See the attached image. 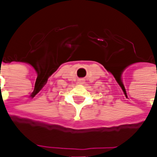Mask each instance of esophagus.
I'll use <instances>...</instances> for the list:
<instances>
[{
  "label": "esophagus",
  "mask_w": 157,
  "mask_h": 157,
  "mask_svg": "<svg viewBox=\"0 0 157 157\" xmlns=\"http://www.w3.org/2000/svg\"><path fill=\"white\" fill-rule=\"evenodd\" d=\"M79 83H80V84H82V83H83V82H82V81H79Z\"/></svg>",
  "instance_id": "34e87169"
}]
</instances>
